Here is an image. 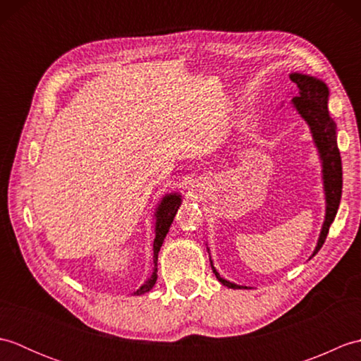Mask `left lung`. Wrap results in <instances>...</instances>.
Here are the masks:
<instances>
[{
  "label": "left lung",
  "mask_w": 361,
  "mask_h": 361,
  "mask_svg": "<svg viewBox=\"0 0 361 361\" xmlns=\"http://www.w3.org/2000/svg\"><path fill=\"white\" fill-rule=\"evenodd\" d=\"M288 78L298 87V93L291 99V104H293L295 110L299 113V116L307 122L313 142H315V147L321 159V167H323L321 172H323V186L326 195V216L323 228H321L319 233L318 243L312 255L315 256L319 248L323 247L329 228H331L340 206L343 189L341 157L338 145H336V124L331 118V114H329L327 109L329 88L326 83L318 78L302 73H290ZM211 267L216 278L228 288H247L221 278L220 273L216 270V267L212 265V260Z\"/></svg>",
  "instance_id": "1"
}]
</instances>
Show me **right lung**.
Here are the masks:
<instances>
[{"label": "right lung", "instance_id": "right-lung-1", "mask_svg": "<svg viewBox=\"0 0 361 361\" xmlns=\"http://www.w3.org/2000/svg\"><path fill=\"white\" fill-rule=\"evenodd\" d=\"M180 204H181L180 194H167L163 197V200L159 202L158 208H157V214H155L157 221H155V240H153V271H152L150 278L145 281L133 295L140 296V295L147 293V291H150L153 288V286H155L157 278H158V274H157L158 252H159L161 245H163V242H164L166 234L169 233V228H171V225H172L176 209L180 208Z\"/></svg>", "mask_w": 361, "mask_h": 361}]
</instances>
